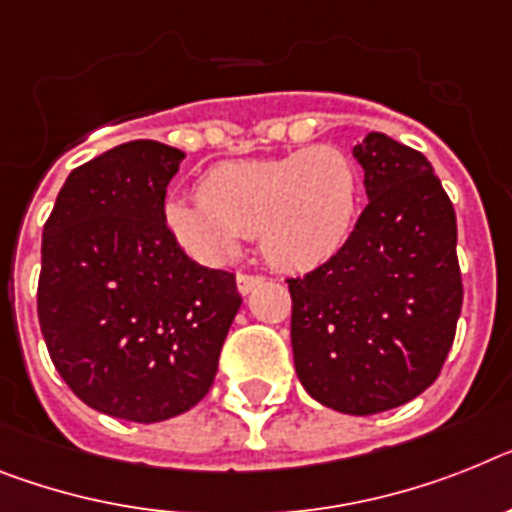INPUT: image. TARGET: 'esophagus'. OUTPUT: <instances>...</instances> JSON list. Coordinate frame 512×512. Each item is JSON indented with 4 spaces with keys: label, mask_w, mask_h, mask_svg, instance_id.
<instances>
[{
    "label": "esophagus",
    "mask_w": 512,
    "mask_h": 512,
    "mask_svg": "<svg viewBox=\"0 0 512 512\" xmlns=\"http://www.w3.org/2000/svg\"><path fill=\"white\" fill-rule=\"evenodd\" d=\"M260 283H265V276H257V273H239L236 276V286L242 294H249L252 289H257Z\"/></svg>",
    "instance_id": "34e87169"
}]
</instances>
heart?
<instances>
[{
	"instance_id": "1",
	"label": "heart",
	"mask_w": 512,
	"mask_h": 512,
	"mask_svg": "<svg viewBox=\"0 0 512 512\" xmlns=\"http://www.w3.org/2000/svg\"><path fill=\"white\" fill-rule=\"evenodd\" d=\"M362 174L336 145L276 158L226 161L205 171L197 200L169 197L163 223L187 252L226 263L239 236H257L278 268H315L349 242L359 216Z\"/></svg>"
}]
</instances>
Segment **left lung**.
<instances>
[{"label": "left lung", "mask_w": 512, "mask_h": 512, "mask_svg": "<svg viewBox=\"0 0 512 512\" xmlns=\"http://www.w3.org/2000/svg\"><path fill=\"white\" fill-rule=\"evenodd\" d=\"M369 203L336 255L286 278L296 375L315 401L369 416L440 377L463 307L458 226L432 163L369 132L354 148Z\"/></svg>", "instance_id": "1"}]
</instances>
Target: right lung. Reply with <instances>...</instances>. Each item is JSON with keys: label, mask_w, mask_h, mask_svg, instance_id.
<instances>
[{"label": "right lung", "mask_w": 512, "mask_h": 512, "mask_svg": "<svg viewBox=\"0 0 512 512\" xmlns=\"http://www.w3.org/2000/svg\"><path fill=\"white\" fill-rule=\"evenodd\" d=\"M184 153L132 140L77 166L44 223L38 325L51 362L90 409L153 424L216 380L242 294L229 270L184 255L163 223Z\"/></svg>", "instance_id": "add662e5"}]
</instances>
